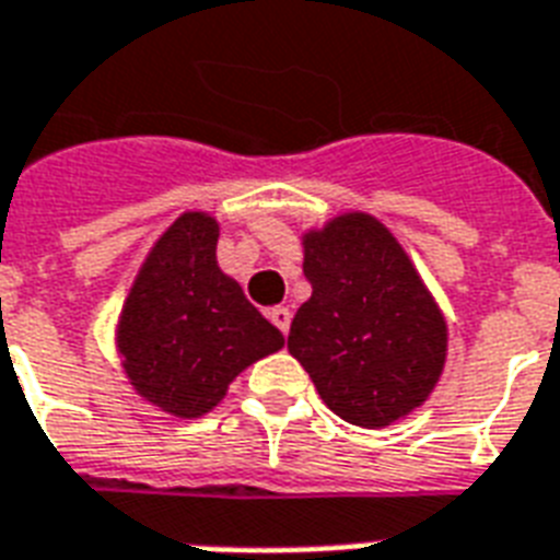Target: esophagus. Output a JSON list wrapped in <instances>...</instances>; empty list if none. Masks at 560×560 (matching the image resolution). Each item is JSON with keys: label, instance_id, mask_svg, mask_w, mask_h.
<instances>
[{"label": "esophagus", "instance_id": "esophagus-1", "mask_svg": "<svg viewBox=\"0 0 560 560\" xmlns=\"http://www.w3.org/2000/svg\"><path fill=\"white\" fill-rule=\"evenodd\" d=\"M267 316H270V323L276 325L281 334L290 331V316H293V314H290V307H281V305L270 307V314H267Z\"/></svg>", "mask_w": 560, "mask_h": 560}]
</instances>
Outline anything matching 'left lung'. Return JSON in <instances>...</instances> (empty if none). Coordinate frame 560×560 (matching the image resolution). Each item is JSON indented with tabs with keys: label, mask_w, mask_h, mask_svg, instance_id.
I'll return each instance as SVG.
<instances>
[{
	"label": "left lung",
	"mask_w": 560,
	"mask_h": 560,
	"mask_svg": "<svg viewBox=\"0 0 560 560\" xmlns=\"http://www.w3.org/2000/svg\"><path fill=\"white\" fill-rule=\"evenodd\" d=\"M311 299L290 325V354L325 407L381 430L421 407L442 377L447 323L398 237L366 211L302 235Z\"/></svg>",
	"instance_id": "1"
}]
</instances>
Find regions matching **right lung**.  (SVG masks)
Masks as SVG:
<instances>
[{
	"instance_id": "right-lung-1",
	"label": "right lung",
	"mask_w": 560,
	"mask_h": 560,
	"mask_svg": "<svg viewBox=\"0 0 560 560\" xmlns=\"http://www.w3.org/2000/svg\"><path fill=\"white\" fill-rule=\"evenodd\" d=\"M218 220L186 211L151 246L116 325L127 381L153 407L200 418L229 383L284 346L244 290L218 264Z\"/></svg>"
}]
</instances>
